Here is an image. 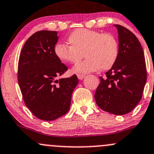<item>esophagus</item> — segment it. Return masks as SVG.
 Returning a JSON list of instances; mask_svg holds the SVG:
<instances>
[{
	"label": "esophagus",
	"instance_id": "34e87169",
	"mask_svg": "<svg viewBox=\"0 0 154 154\" xmlns=\"http://www.w3.org/2000/svg\"><path fill=\"white\" fill-rule=\"evenodd\" d=\"M77 77H78V79H80V80H82V79L85 77V75H84V74H77Z\"/></svg>",
	"mask_w": 154,
	"mask_h": 154
}]
</instances>
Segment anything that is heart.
Here are the masks:
<instances>
[{
    "label": "heart",
    "instance_id": "heart-1",
    "mask_svg": "<svg viewBox=\"0 0 154 154\" xmlns=\"http://www.w3.org/2000/svg\"><path fill=\"white\" fill-rule=\"evenodd\" d=\"M68 40L71 45L56 44L54 53L58 59L75 63L82 59L83 53L87 57L74 66V72L88 73L100 69L108 70L117 60L119 44L112 34L79 29L71 33Z\"/></svg>",
    "mask_w": 154,
    "mask_h": 154
}]
</instances>
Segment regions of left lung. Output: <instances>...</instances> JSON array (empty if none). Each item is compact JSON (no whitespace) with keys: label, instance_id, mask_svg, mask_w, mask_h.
I'll return each mask as SVG.
<instances>
[{"label":"left lung","instance_id":"1","mask_svg":"<svg viewBox=\"0 0 154 154\" xmlns=\"http://www.w3.org/2000/svg\"><path fill=\"white\" fill-rule=\"evenodd\" d=\"M115 26L119 35V56L106 77H100L94 98L103 111L123 115L131 112L142 99L147 70L143 49L135 35L122 26Z\"/></svg>","mask_w":154,"mask_h":154}]
</instances>
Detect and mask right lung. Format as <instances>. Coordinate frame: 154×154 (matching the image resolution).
I'll return each instance as SVG.
<instances>
[{"label": "right lung", "mask_w": 154, "mask_h": 154, "mask_svg": "<svg viewBox=\"0 0 154 154\" xmlns=\"http://www.w3.org/2000/svg\"><path fill=\"white\" fill-rule=\"evenodd\" d=\"M56 31L35 32L26 41L19 57L17 80L26 106L34 116L52 121L69 111L77 75L57 80L68 70L54 53Z\"/></svg>", "instance_id": "add662e5"}]
</instances>
